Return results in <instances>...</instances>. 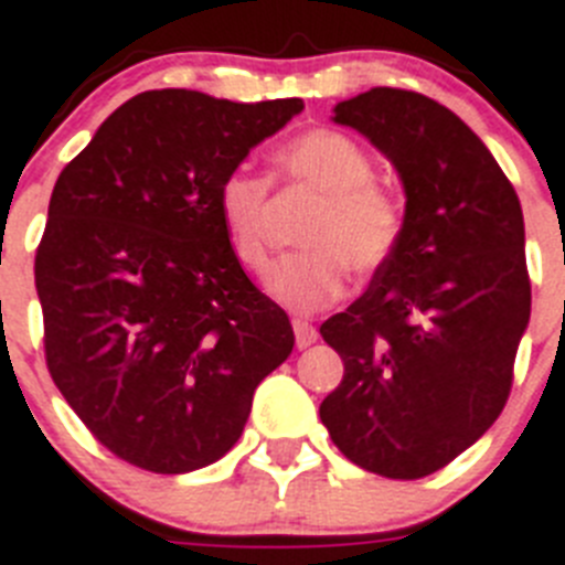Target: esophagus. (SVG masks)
<instances>
[{"label": "esophagus", "instance_id": "esophagus-1", "mask_svg": "<svg viewBox=\"0 0 565 565\" xmlns=\"http://www.w3.org/2000/svg\"><path fill=\"white\" fill-rule=\"evenodd\" d=\"M292 333H296V344L301 350L310 348V344H316V339H319V330H316V327L305 319H292Z\"/></svg>", "mask_w": 565, "mask_h": 565}]
</instances>
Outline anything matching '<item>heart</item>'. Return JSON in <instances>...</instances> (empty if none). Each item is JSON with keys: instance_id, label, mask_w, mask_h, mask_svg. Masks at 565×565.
<instances>
[{"instance_id": "heart-1", "label": "heart", "mask_w": 565, "mask_h": 565, "mask_svg": "<svg viewBox=\"0 0 565 565\" xmlns=\"http://www.w3.org/2000/svg\"><path fill=\"white\" fill-rule=\"evenodd\" d=\"M281 183L321 194L307 217L301 253L269 269L267 292L287 312H319L348 290V267L362 278L382 273L405 238V203L376 180V163L359 140L333 129H312L275 151ZM226 246L238 267L260 273L269 258L273 192L264 174L235 166L215 194Z\"/></svg>"}]
</instances>
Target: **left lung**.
<instances>
[{
  "mask_svg": "<svg viewBox=\"0 0 565 565\" xmlns=\"http://www.w3.org/2000/svg\"><path fill=\"white\" fill-rule=\"evenodd\" d=\"M335 122L385 151L405 183L399 253L321 335L344 376L319 407L350 462L387 480L445 468L509 402L532 316L520 198L451 108L371 88Z\"/></svg>",
  "mask_w": 565,
  "mask_h": 565,
  "instance_id": "8db88e82",
  "label": "left lung"
}]
</instances>
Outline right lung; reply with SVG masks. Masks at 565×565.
Listing matches in <instances>:
<instances>
[{"label":"right lung","instance_id":"right-lung-1","mask_svg":"<svg viewBox=\"0 0 565 565\" xmlns=\"http://www.w3.org/2000/svg\"><path fill=\"white\" fill-rule=\"evenodd\" d=\"M301 108L143 92L56 178L33 260L45 362L129 466H212L244 434L260 379L292 353L287 312L232 258L215 194Z\"/></svg>","mask_w":565,"mask_h":565}]
</instances>
